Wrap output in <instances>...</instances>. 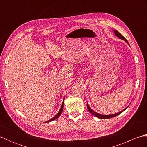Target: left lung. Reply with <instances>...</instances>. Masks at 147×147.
Returning a JSON list of instances; mask_svg holds the SVG:
<instances>
[{"instance_id": "left-lung-1", "label": "left lung", "mask_w": 147, "mask_h": 147, "mask_svg": "<svg viewBox=\"0 0 147 147\" xmlns=\"http://www.w3.org/2000/svg\"><path fill=\"white\" fill-rule=\"evenodd\" d=\"M114 33H115V35H116L118 38H119L120 39H122V40H124V41H126L127 43V40L124 38V37L121 35V34L119 32H117V30H114ZM86 106H87V109H88V110L89 111V112H90V113H92L93 115H95V116H96V117H98V118H100V119H109V118H111V117H115V116H117V115H119V114H120L121 113H122V112H123V111H124L126 110V109L128 107V106H127V107H126V108H125L124 109H123V111H121V112H118V113H116V114H109V115H102V114H98V113H97V112H95L94 111H93L92 109L90 107V106L88 105V103H87V105H86Z\"/></svg>"}]
</instances>
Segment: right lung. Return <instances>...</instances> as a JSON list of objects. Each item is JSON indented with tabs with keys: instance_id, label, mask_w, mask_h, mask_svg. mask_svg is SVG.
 Returning a JSON list of instances; mask_svg holds the SVG:
<instances>
[{
	"instance_id": "add662e5",
	"label": "right lung",
	"mask_w": 147,
	"mask_h": 147,
	"mask_svg": "<svg viewBox=\"0 0 147 147\" xmlns=\"http://www.w3.org/2000/svg\"><path fill=\"white\" fill-rule=\"evenodd\" d=\"M63 107H64V100H63V102H62V105H61V109H60V110H59V111L58 113H57V114H56L54 117H53L52 119H51L49 120V121H46L45 123H49V122L52 121H54V120L56 119H57L59 116H60L61 114V113H62V111H63Z\"/></svg>"
}]
</instances>
